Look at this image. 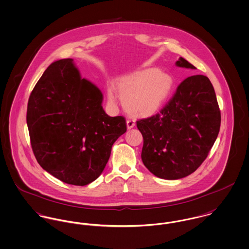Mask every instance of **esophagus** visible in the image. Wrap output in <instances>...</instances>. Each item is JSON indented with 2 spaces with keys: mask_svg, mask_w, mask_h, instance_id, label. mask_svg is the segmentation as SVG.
<instances>
[{
  "mask_svg": "<svg viewBox=\"0 0 249 249\" xmlns=\"http://www.w3.org/2000/svg\"><path fill=\"white\" fill-rule=\"evenodd\" d=\"M134 126H135V121L133 119H128L127 120V128L130 130V129H133Z\"/></svg>",
  "mask_w": 249,
  "mask_h": 249,
  "instance_id": "1",
  "label": "esophagus"
}]
</instances>
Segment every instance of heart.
Segmentation results:
<instances>
[{
    "mask_svg": "<svg viewBox=\"0 0 249 249\" xmlns=\"http://www.w3.org/2000/svg\"><path fill=\"white\" fill-rule=\"evenodd\" d=\"M173 86L172 77L156 68H148L123 77L117 84V93L126 110L134 115L147 116L155 113L167 100ZM114 102L115 92L108 91Z\"/></svg>",
    "mask_w": 249,
    "mask_h": 249,
    "instance_id": "b5f03b06",
    "label": "heart"
}]
</instances>
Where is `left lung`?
<instances>
[{
    "label": "left lung",
    "mask_w": 249,
    "mask_h": 249,
    "mask_svg": "<svg viewBox=\"0 0 249 249\" xmlns=\"http://www.w3.org/2000/svg\"><path fill=\"white\" fill-rule=\"evenodd\" d=\"M176 65L195 69L183 57ZM220 125L221 112L209 77H187L159 113L136 121L144 140L145 167L167 180L192 174L208 157Z\"/></svg>",
    "instance_id": "obj_1"
}]
</instances>
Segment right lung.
Listing matches in <instances>:
<instances>
[{
    "instance_id": "right-lung-1",
    "label": "right lung",
    "mask_w": 249,
    "mask_h": 249,
    "mask_svg": "<svg viewBox=\"0 0 249 249\" xmlns=\"http://www.w3.org/2000/svg\"><path fill=\"white\" fill-rule=\"evenodd\" d=\"M100 90L81 78L72 58L51 63L28 99L26 122L39 166L58 180L85 186L103 172L113 144L127 131L123 116L102 108Z\"/></svg>"
}]
</instances>
